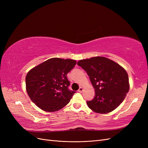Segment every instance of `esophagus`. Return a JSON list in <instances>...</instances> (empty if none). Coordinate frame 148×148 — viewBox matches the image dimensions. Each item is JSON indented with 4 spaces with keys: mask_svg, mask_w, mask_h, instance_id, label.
I'll return each mask as SVG.
<instances>
[{
    "mask_svg": "<svg viewBox=\"0 0 148 148\" xmlns=\"http://www.w3.org/2000/svg\"><path fill=\"white\" fill-rule=\"evenodd\" d=\"M83 90H84V89H83V88H82V87H80L79 88V89H78V92H82L83 91Z\"/></svg>",
    "mask_w": 148,
    "mask_h": 148,
    "instance_id": "1",
    "label": "esophagus"
}]
</instances>
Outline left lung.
Returning <instances> with one entry per match:
<instances>
[{
    "mask_svg": "<svg viewBox=\"0 0 148 148\" xmlns=\"http://www.w3.org/2000/svg\"><path fill=\"white\" fill-rule=\"evenodd\" d=\"M77 64L86 71L95 89V97L87 101L89 108L97 114H107L118 107L130 89L126 70L115 62L100 56L80 60Z\"/></svg>",
    "mask_w": 148,
    "mask_h": 148,
    "instance_id": "1",
    "label": "left lung"
}]
</instances>
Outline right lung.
I'll return each mask as SVG.
<instances>
[{
    "instance_id": "obj_1",
    "label": "right lung",
    "mask_w": 148,
    "mask_h": 148,
    "mask_svg": "<svg viewBox=\"0 0 148 148\" xmlns=\"http://www.w3.org/2000/svg\"><path fill=\"white\" fill-rule=\"evenodd\" d=\"M77 64L73 59L51 58L31 69L26 76V89L33 102L46 112H56L70 102L68 73Z\"/></svg>"
}]
</instances>
